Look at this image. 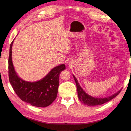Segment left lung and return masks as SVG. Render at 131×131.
Instances as JSON below:
<instances>
[{
    "instance_id": "8db88e82",
    "label": "left lung",
    "mask_w": 131,
    "mask_h": 131,
    "mask_svg": "<svg viewBox=\"0 0 131 131\" xmlns=\"http://www.w3.org/2000/svg\"><path fill=\"white\" fill-rule=\"evenodd\" d=\"M75 82L76 83L77 91H78V96L79 100L81 101L83 104L84 105H87L88 106H97V105H101L104 104V103L108 102L111 100L113 99L116 96H118L121 92L122 90H119L117 92L114 93L113 95L107 97H105V98H97V97H92L89 95L85 92L83 90V88L80 87L79 85L78 81L74 75H73Z\"/></svg>"
}]
</instances>
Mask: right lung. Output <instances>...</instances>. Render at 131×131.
I'll return each mask as SVG.
<instances>
[{
	"instance_id": "obj_1",
	"label": "right lung",
	"mask_w": 131,
	"mask_h": 131,
	"mask_svg": "<svg viewBox=\"0 0 131 131\" xmlns=\"http://www.w3.org/2000/svg\"><path fill=\"white\" fill-rule=\"evenodd\" d=\"M13 43V41L9 48L8 75L13 90L23 101L32 106L40 107L48 106L56 99L60 74L66 69L65 64L56 66L46 77L37 82L25 81L18 75L14 68L12 58Z\"/></svg>"
}]
</instances>
